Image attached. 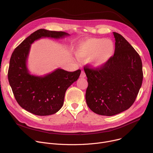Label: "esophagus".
Returning <instances> with one entry per match:
<instances>
[{
  "mask_svg": "<svg viewBox=\"0 0 153 153\" xmlns=\"http://www.w3.org/2000/svg\"><path fill=\"white\" fill-rule=\"evenodd\" d=\"M85 76H86V74H85V72L83 71H82L81 73H80V77H82V78H84V77H85Z\"/></svg>",
  "mask_w": 153,
  "mask_h": 153,
  "instance_id": "esophagus-1",
  "label": "esophagus"
}]
</instances>
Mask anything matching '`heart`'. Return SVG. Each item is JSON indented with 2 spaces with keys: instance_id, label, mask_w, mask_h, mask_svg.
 <instances>
[{
  "instance_id": "1",
  "label": "heart",
  "mask_w": 153,
  "mask_h": 153,
  "mask_svg": "<svg viewBox=\"0 0 153 153\" xmlns=\"http://www.w3.org/2000/svg\"><path fill=\"white\" fill-rule=\"evenodd\" d=\"M115 50L114 42L110 39L90 38L81 41L76 49V55L79 59H89L94 68H100L113 57Z\"/></svg>"
}]
</instances>
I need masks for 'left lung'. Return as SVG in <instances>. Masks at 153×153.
<instances>
[{"label":"left lung","mask_w":153,"mask_h":153,"mask_svg":"<svg viewBox=\"0 0 153 153\" xmlns=\"http://www.w3.org/2000/svg\"><path fill=\"white\" fill-rule=\"evenodd\" d=\"M115 38L114 56L100 68L85 67L88 78L85 99L94 113L106 116L120 113L134 102L143 80L140 56L120 34Z\"/></svg>","instance_id":"8db88e82"}]
</instances>
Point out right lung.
Instances as JSON below:
<instances>
[{
    "mask_svg": "<svg viewBox=\"0 0 153 153\" xmlns=\"http://www.w3.org/2000/svg\"><path fill=\"white\" fill-rule=\"evenodd\" d=\"M69 34L63 31L40 29L26 38L12 53L8 78L15 99L27 111L37 116L55 114L63 105L65 92L80 76L78 70L69 72L57 68L39 76L31 74L27 59L32 43L41 38L62 39Z\"/></svg>",
    "mask_w": 153,
    "mask_h": 153,
    "instance_id": "1",
    "label": "right lung"
}]
</instances>
